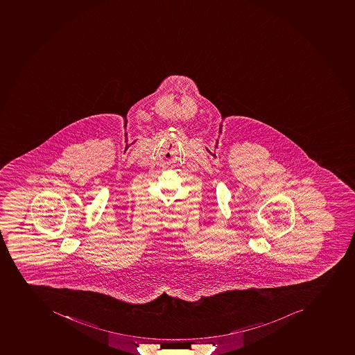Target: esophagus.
<instances>
[{
  "label": "esophagus",
  "instance_id": "34e87169",
  "mask_svg": "<svg viewBox=\"0 0 355 355\" xmlns=\"http://www.w3.org/2000/svg\"><path fill=\"white\" fill-rule=\"evenodd\" d=\"M20 269L22 270V271H27V268H26V266H21ZM28 273V271H27Z\"/></svg>",
  "mask_w": 355,
  "mask_h": 355
}]
</instances>
